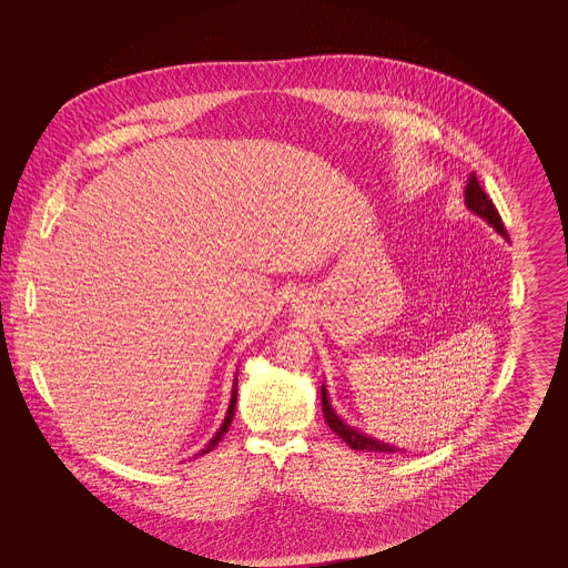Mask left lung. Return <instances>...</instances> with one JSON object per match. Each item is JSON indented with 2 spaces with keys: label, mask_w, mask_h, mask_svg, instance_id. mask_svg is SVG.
<instances>
[{
  "label": "left lung",
  "mask_w": 568,
  "mask_h": 568,
  "mask_svg": "<svg viewBox=\"0 0 568 568\" xmlns=\"http://www.w3.org/2000/svg\"><path fill=\"white\" fill-rule=\"evenodd\" d=\"M466 206H468L473 213L484 216L487 223H489L498 234H503L505 239H509L503 219L498 215V211H496L494 202L489 200V195H487L484 187L479 185L475 172L470 174L468 185H466ZM322 405H324V417L325 422H327V426H329V430L334 434H338V438H343L355 452H375V454H396V452H400V449H396L394 445L378 443L375 438H371V436H366V434H359L357 430L349 428L347 424H343V422L338 419V415H336V413L332 410V406H329L325 385H322Z\"/></svg>",
  "instance_id": "left-lung-1"
}]
</instances>
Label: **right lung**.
Here are the masks:
<instances>
[{
	"label": "right lung",
	"mask_w": 568,
	"mask_h": 568,
	"mask_svg": "<svg viewBox=\"0 0 568 568\" xmlns=\"http://www.w3.org/2000/svg\"><path fill=\"white\" fill-rule=\"evenodd\" d=\"M236 394H239V378H234V389H232V400H230V408H227V415H225V419H223V424H221V428H219V433L211 438V443L197 454V456H204V454H209V452H213L216 445H219V440L225 436V433L230 430V424H232V419H234V413H236Z\"/></svg>",
	"instance_id": "add662e5"
}]
</instances>
